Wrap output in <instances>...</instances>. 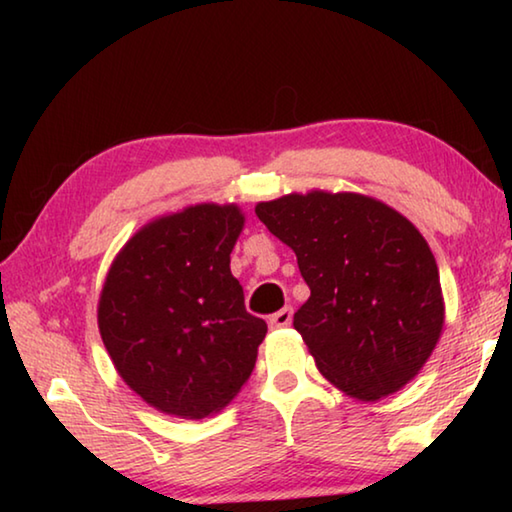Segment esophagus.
<instances>
[{
  "instance_id": "1",
  "label": "esophagus",
  "mask_w": 512,
  "mask_h": 512,
  "mask_svg": "<svg viewBox=\"0 0 512 512\" xmlns=\"http://www.w3.org/2000/svg\"><path fill=\"white\" fill-rule=\"evenodd\" d=\"M291 320H293V309L284 307L280 311H275V314L268 318V325H271L273 329H280V327H289Z\"/></svg>"
}]
</instances>
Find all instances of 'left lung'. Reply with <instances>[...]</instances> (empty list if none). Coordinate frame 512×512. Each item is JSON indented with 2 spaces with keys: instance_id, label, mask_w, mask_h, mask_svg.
I'll return each mask as SVG.
<instances>
[{
  "instance_id": "1",
  "label": "left lung",
  "mask_w": 512,
  "mask_h": 512,
  "mask_svg": "<svg viewBox=\"0 0 512 512\" xmlns=\"http://www.w3.org/2000/svg\"><path fill=\"white\" fill-rule=\"evenodd\" d=\"M311 289L293 316L318 370L363 402L391 395L436 348L445 309L427 241L361 194H291L255 207Z\"/></svg>"
}]
</instances>
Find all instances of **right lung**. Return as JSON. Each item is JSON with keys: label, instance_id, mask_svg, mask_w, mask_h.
<instances>
[{"label": "right lung", "instance_id": "obj_1", "mask_svg": "<svg viewBox=\"0 0 512 512\" xmlns=\"http://www.w3.org/2000/svg\"><path fill=\"white\" fill-rule=\"evenodd\" d=\"M237 205L162 216L117 255L99 300V332L121 379L178 418L221 411L255 368L266 320L248 314L230 253Z\"/></svg>", "mask_w": 512, "mask_h": 512}]
</instances>
